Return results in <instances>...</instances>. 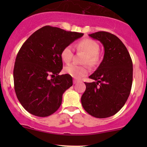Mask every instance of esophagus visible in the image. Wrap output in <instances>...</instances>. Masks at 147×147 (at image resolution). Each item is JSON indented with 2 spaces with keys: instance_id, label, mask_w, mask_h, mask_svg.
Here are the masks:
<instances>
[{
  "instance_id": "34e87169",
  "label": "esophagus",
  "mask_w": 147,
  "mask_h": 147,
  "mask_svg": "<svg viewBox=\"0 0 147 147\" xmlns=\"http://www.w3.org/2000/svg\"><path fill=\"white\" fill-rule=\"evenodd\" d=\"M77 83V81L75 80V79H74V80H73V84H76Z\"/></svg>"
}]
</instances>
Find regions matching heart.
Returning <instances> with one entry per match:
<instances>
[{"mask_svg":"<svg viewBox=\"0 0 147 147\" xmlns=\"http://www.w3.org/2000/svg\"><path fill=\"white\" fill-rule=\"evenodd\" d=\"M77 48L78 50H82L86 53V57L84 60V63H88L91 67H95L99 63V45L95 41L91 38H84L77 43ZM73 54L74 50L72 45H67L63 49L61 54L62 60L65 63H68L72 60ZM64 71L74 78L80 79L88 73V68L86 65L70 63L64 68Z\"/></svg>","mask_w":147,"mask_h":147,"instance_id":"heart-1","label":"heart"}]
</instances>
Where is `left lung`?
I'll return each mask as SVG.
<instances>
[{
    "instance_id": "obj_1",
    "label": "left lung",
    "mask_w": 147,
    "mask_h": 147,
    "mask_svg": "<svg viewBox=\"0 0 147 147\" xmlns=\"http://www.w3.org/2000/svg\"><path fill=\"white\" fill-rule=\"evenodd\" d=\"M89 36L104 48L102 63L90 77L95 82L86 86L81 101L88 114L97 118L114 115L125 104L133 83V62L126 46L118 37L107 32Z\"/></svg>"
}]
</instances>
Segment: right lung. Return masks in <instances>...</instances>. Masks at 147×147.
<instances>
[{
    "instance_id": "obj_1",
    "label": "right lung",
    "mask_w": 147,
    "mask_h": 147,
    "mask_svg": "<svg viewBox=\"0 0 147 147\" xmlns=\"http://www.w3.org/2000/svg\"><path fill=\"white\" fill-rule=\"evenodd\" d=\"M83 33L46 25L36 30L18 51L14 68V90L23 107L38 117L58 110L62 95L72 86L70 75H59L62 50ZM49 76L53 77L49 80Z\"/></svg>"
}]
</instances>
